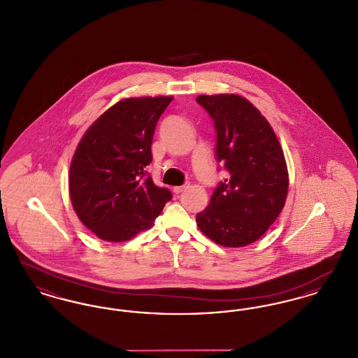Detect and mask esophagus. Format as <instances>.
<instances>
[{
  "label": "esophagus",
  "mask_w": 358,
  "mask_h": 358,
  "mask_svg": "<svg viewBox=\"0 0 358 358\" xmlns=\"http://www.w3.org/2000/svg\"><path fill=\"white\" fill-rule=\"evenodd\" d=\"M185 185H181V187H173V192L176 193V194H180V193H182L184 190H185Z\"/></svg>",
  "instance_id": "34e87169"
}]
</instances>
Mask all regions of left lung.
<instances>
[{"label": "left lung", "instance_id": "1", "mask_svg": "<svg viewBox=\"0 0 358 358\" xmlns=\"http://www.w3.org/2000/svg\"><path fill=\"white\" fill-rule=\"evenodd\" d=\"M196 101L215 122L216 161L228 171L196 222L220 245H248L264 235L286 203L285 154L270 123L243 96L200 95Z\"/></svg>", "mask_w": 358, "mask_h": 358}]
</instances>
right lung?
Here are the masks:
<instances>
[{"instance_id":"right-lung-1","label":"right lung","mask_w":358,"mask_h":358,"mask_svg":"<svg viewBox=\"0 0 358 358\" xmlns=\"http://www.w3.org/2000/svg\"><path fill=\"white\" fill-rule=\"evenodd\" d=\"M171 96L129 98L110 107L80 139L69 168L71 203L106 241H124L153 225L171 200L154 185L150 165L157 122Z\"/></svg>"}]
</instances>
